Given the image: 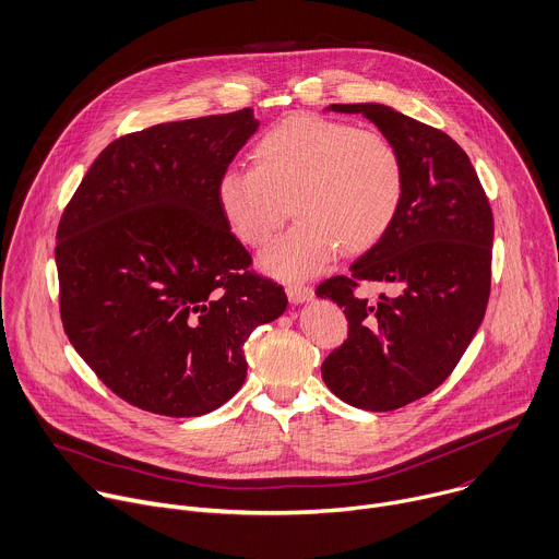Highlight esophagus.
<instances>
[{
  "label": "esophagus",
  "instance_id": "obj_1",
  "mask_svg": "<svg viewBox=\"0 0 559 559\" xmlns=\"http://www.w3.org/2000/svg\"><path fill=\"white\" fill-rule=\"evenodd\" d=\"M286 295H288L290 304H304V301L312 299L314 290H312L310 286H306V284H297V282H293V284H288V286H286Z\"/></svg>",
  "mask_w": 559,
  "mask_h": 559
}]
</instances>
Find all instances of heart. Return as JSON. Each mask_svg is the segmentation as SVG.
Returning <instances> with one entry per match:
<instances>
[{"mask_svg": "<svg viewBox=\"0 0 559 559\" xmlns=\"http://www.w3.org/2000/svg\"><path fill=\"white\" fill-rule=\"evenodd\" d=\"M251 158L253 167L219 171L215 202L231 234L251 249L273 240L290 202L297 225L262 255V266L280 277L321 271L340 247L370 249L392 227L405 195L394 143L342 121L288 117L255 141Z\"/></svg>", "mask_w": 559, "mask_h": 559, "instance_id": "heart-1", "label": "heart"}]
</instances>
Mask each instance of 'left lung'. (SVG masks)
I'll use <instances>...</instances> for the list:
<instances>
[{
	"label": "left lung",
	"instance_id": "8db88e82",
	"mask_svg": "<svg viewBox=\"0 0 559 559\" xmlns=\"http://www.w3.org/2000/svg\"><path fill=\"white\" fill-rule=\"evenodd\" d=\"M364 115L399 150L405 195L388 234L348 275L317 286L348 317V340L321 364V379L348 405L399 409L452 374L478 325L491 288L493 213L463 147L444 132L381 103H332ZM361 281L397 293L361 298Z\"/></svg>",
	"mask_w": 559,
	"mask_h": 559
}]
</instances>
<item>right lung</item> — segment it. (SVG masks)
Instances as JSON below:
<instances>
[{
  "label": "right lung",
  "mask_w": 559,
  "mask_h": 559,
  "mask_svg": "<svg viewBox=\"0 0 559 559\" xmlns=\"http://www.w3.org/2000/svg\"><path fill=\"white\" fill-rule=\"evenodd\" d=\"M258 126L245 107L121 136L61 215L63 330L134 407L185 418L227 403L247 379L251 332L286 310L215 202L219 171Z\"/></svg>",
  "instance_id": "right-lung-1"
}]
</instances>
